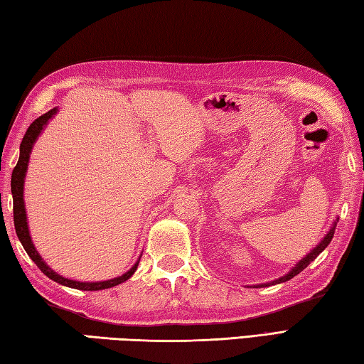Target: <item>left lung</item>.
<instances>
[{"label": "left lung", "mask_w": 364, "mask_h": 364, "mask_svg": "<svg viewBox=\"0 0 364 364\" xmlns=\"http://www.w3.org/2000/svg\"><path fill=\"white\" fill-rule=\"evenodd\" d=\"M339 223V218H336L334 219V223H333V225L330 227V230L326 232V235L325 237L322 238V241H320V243L312 249V251L308 254V255H304V257L298 262V263H295V267H291V269L290 272L287 273V274H284V276H281L279 279H274V281H272V282H267V284H259V286H252L254 289H257V287H268V286H274V284H281V282H286V281H290L291 277L294 276H296V274H300L303 269L309 265L311 262H314V259L317 257V255L323 251V249L330 245V241H331V238H333V235H334V229H336V224Z\"/></svg>", "instance_id": "8db88e82"}]
</instances>
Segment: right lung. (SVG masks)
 <instances>
[{
    "label": "right lung",
    "instance_id": "obj_1",
    "mask_svg": "<svg viewBox=\"0 0 364 364\" xmlns=\"http://www.w3.org/2000/svg\"><path fill=\"white\" fill-rule=\"evenodd\" d=\"M56 113H58V107L48 110L44 115H41L38 119H34L33 123L28 127V131L25 134L23 140L20 144V158L16 168L12 172V180H11V191H12V198H14V225H16V232L17 237L20 240L21 246L26 251V254L30 255L31 260L38 265L41 269L50 279L61 284V286H66L70 289H77V290H104V289H110L115 287L118 284L124 282L129 279V277L135 273V269L139 267V260L134 263L131 269H127L124 274H121L118 277H113V279H107V281H97V282H82V281H74L69 279V277H64L58 274L55 269L50 268L44 259L41 257V254L38 252V249L34 247L33 240H31V233H30V227H28V218H26V208H25V200H23V186H25V176H26V170H28V162H30V154L31 149L38 140L42 131L46 129V126L48 124V121L52 119Z\"/></svg>",
    "mask_w": 364,
    "mask_h": 364
}]
</instances>
